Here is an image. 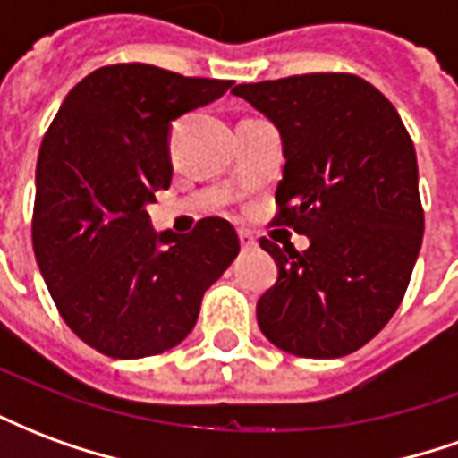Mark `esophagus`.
I'll return each mask as SVG.
<instances>
[{"instance_id": "34e87169", "label": "esophagus", "mask_w": 458, "mask_h": 458, "mask_svg": "<svg viewBox=\"0 0 458 458\" xmlns=\"http://www.w3.org/2000/svg\"><path fill=\"white\" fill-rule=\"evenodd\" d=\"M240 235V245H242V250H252L255 245H258V238L250 233V230H238Z\"/></svg>"}]
</instances>
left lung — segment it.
<instances>
[{"label":"left lung","mask_w":458,"mask_h":458,"mask_svg":"<svg viewBox=\"0 0 458 458\" xmlns=\"http://www.w3.org/2000/svg\"><path fill=\"white\" fill-rule=\"evenodd\" d=\"M233 95L282 134L272 223L309 238L304 252L259 240L279 269L258 301L259 328L299 358L353 353L393 318L422 248L412 140L393 103L351 73L242 83Z\"/></svg>","instance_id":"left-lung-1"}]
</instances>
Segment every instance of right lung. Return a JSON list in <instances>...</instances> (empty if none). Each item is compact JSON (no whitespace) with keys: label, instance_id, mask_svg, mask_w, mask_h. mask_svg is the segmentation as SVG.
I'll return each mask as SVG.
<instances>
[{"label":"right lung","instance_id":"add662e5","mask_svg":"<svg viewBox=\"0 0 458 458\" xmlns=\"http://www.w3.org/2000/svg\"><path fill=\"white\" fill-rule=\"evenodd\" d=\"M230 85L147 64L103 65L65 95L46 131L31 220L36 262L58 314L100 353L131 360L181 344L206 289L238 258L228 220L157 235L147 213L171 183V122Z\"/></svg>","mask_w":458,"mask_h":458}]
</instances>
